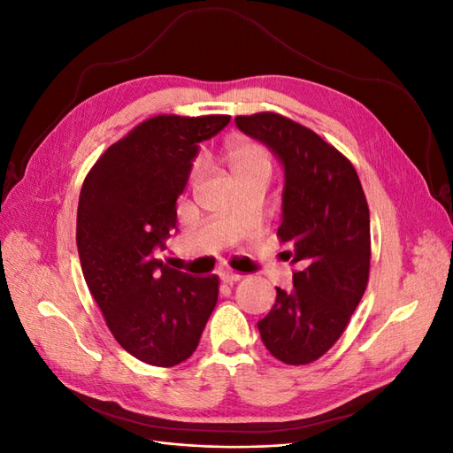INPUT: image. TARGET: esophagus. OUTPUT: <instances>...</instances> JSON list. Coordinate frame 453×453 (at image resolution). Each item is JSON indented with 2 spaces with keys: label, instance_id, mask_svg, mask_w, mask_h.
Listing matches in <instances>:
<instances>
[{
  "label": "esophagus",
  "instance_id": "34e87169",
  "mask_svg": "<svg viewBox=\"0 0 453 453\" xmlns=\"http://www.w3.org/2000/svg\"><path fill=\"white\" fill-rule=\"evenodd\" d=\"M219 278H221V281L223 283H226V285H234L236 281H240L242 280V276H240V273H234V272H221V273H219Z\"/></svg>",
  "mask_w": 453,
  "mask_h": 453
}]
</instances>
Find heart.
Returning <instances> with one entry per match:
<instances>
[{
	"instance_id": "1",
	"label": "heart",
	"mask_w": 453,
	"mask_h": 453,
	"mask_svg": "<svg viewBox=\"0 0 453 453\" xmlns=\"http://www.w3.org/2000/svg\"><path fill=\"white\" fill-rule=\"evenodd\" d=\"M223 160L226 162V166L230 168L232 175L236 177H245V175H255V173H263L270 175L272 170V158L270 153L255 142H232L225 147L223 150ZM200 173V168L196 166L193 172V180H196Z\"/></svg>"
}]
</instances>
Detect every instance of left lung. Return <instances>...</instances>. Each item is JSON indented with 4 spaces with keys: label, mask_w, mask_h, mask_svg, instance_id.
Returning a JSON list of instances; mask_svg holds the SVG:
<instances>
[{
    "label": "left lung",
    "mask_w": 453,
    "mask_h": 453,
    "mask_svg": "<svg viewBox=\"0 0 453 453\" xmlns=\"http://www.w3.org/2000/svg\"><path fill=\"white\" fill-rule=\"evenodd\" d=\"M283 168L280 240L300 270L293 289L257 323L273 357L287 365L319 359L344 333L361 303L370 266V215L351 162L318 134L278 113L236 117Z\"/></svg>",
    "instance_id": "8db88e82"
}]
</instances>
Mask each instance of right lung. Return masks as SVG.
<instances>
[{"label":"right lung","instance_id":"add662e5","mask_svg":"<svg viewBox=\"0 0 453 453\" xmlns=\"http://www.w3.org/2000/svg\"><path fill=\"white\" fill-rule=\"evenodd\" d=\"M226 115H158L109 147L87 175L77 208V250L109 331L135 359L175 366L195 353L217 304L219 281L193 278L155 257L177 230L175 203L200 142Z\"/></svg>","mask_w":453,"mask_h":453}]
</instances>
